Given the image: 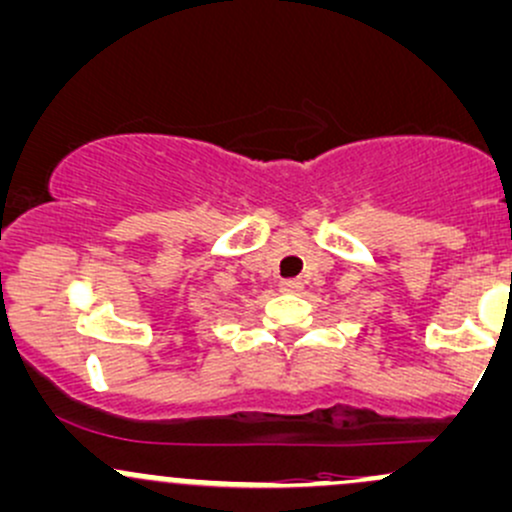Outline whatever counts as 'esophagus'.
<instances>
[{
	"mask_svg": "<svg viewBox=\"0 0 512 512\" xmlns=\"http://www.w3.org/2000/svg\"><path fill=\"white\" fill-rule=\"evenodd\" d=\"M300 288H302L300 280H280V290H283V293H298Z\"/></svg>",
	"mask_w": 512,
	"mask_h": 512,
	"instance_id": "esophagus-1",
	"label": "esophagus"
}]
</instances>
